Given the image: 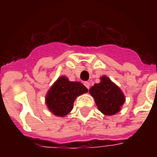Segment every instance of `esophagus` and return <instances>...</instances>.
Returning a JSON list of instances; mask_svg holds the SVG:
<instances>
[{"label":"esophagus","instance_id":"esophagus-1","mask_svg":"<svg viewBox=\"0 0 157 157\" xmlns=\"http://www.w3.org/2000/svg\"><path fill=\"white\" fill-rule=\"evenodd\" d=\"M84 85H85V86L86 87V88L89 89V87H90V83H89L88 82H84Z\"/></svg>","mask_w":157,"mask_h":157}]
</instances>
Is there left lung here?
I'll return each mask as SVG.
<instances>
[{
	"mask_svg": "<svg viewBox=\"0 0 157 157\" xmlns=\"http://www.w3.org/2000/svg\"><path fill=\"white\" fill-rule=\"evenodd\" d=\"M89 92L95 99L99 111L105 115L117 113L125 102L124 93L107 76L101 77V82L94 84Z\"/></svg>",
	"mask_w": 157,
	"mask_h": 157,
	"instance_id": "8db88e82",
	"label": "left lung"
}]
</instances>
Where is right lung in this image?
I'll list each match as a JSON object with an SVG mask.
<instances>
[{
  "instance_id": "1",
  "label": "right lung",
  "mask_w": 157,
  "mask_h": 157,
  "mask_svg": "<svg viewBox=\"0 0 157 157\" xmlns=\"http://www.w3.org/2000/svg\"><path fill=\"white\" fill-rule=\"evenodd\" d=\"M87 92V88L81 82H70L65 76H61L47 93L46 104L55 115L64 117L73 109L76 97Z\"/></svg>"
}]
</instances>
